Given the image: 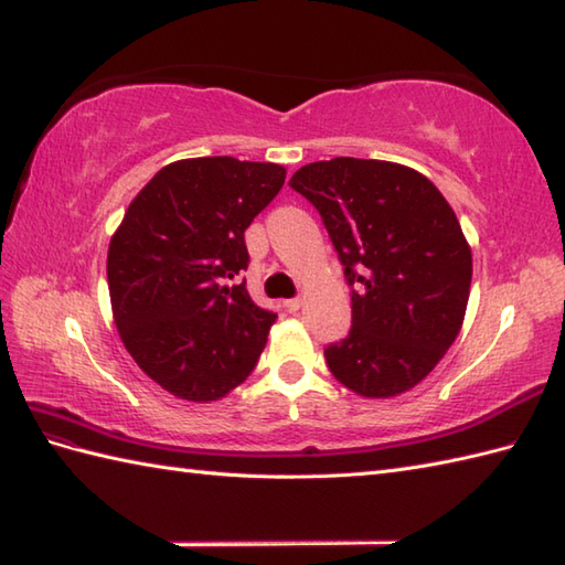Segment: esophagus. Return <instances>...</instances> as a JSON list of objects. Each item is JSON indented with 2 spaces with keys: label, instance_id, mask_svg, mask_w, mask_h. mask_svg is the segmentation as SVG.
<instances>
[{
  "label": "esophagus",
  "instance_id": "1",
  "mask_svg": "<svg viewBox=\"0 0 565 565\" xmlns=\"http://www.w3.org/2000/svg\"><path fill=\"white\" fill-rule=\"evenodd\" d=\"M299 307H302V299H299V297H295V299H285V309H287V311H292V315H295V311H299Z\"/></svg>",
  "mask_w": 565,
  "mask_h": 565
}]
</instances>
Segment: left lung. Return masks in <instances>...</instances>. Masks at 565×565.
I'll return each mask as SVG.
<instances>
[{"label": "left lung", "instance_id": "obj_1", "mask_svg": "<svg viewBox=\"0 0 565 565\" xmlns=\"http://www.w3.org/2000/svg\"><path fill=\"white\" fill-rule=\"evenodd\" d=\"M290 185L319 210L355 287L353 329L323 350L326 365L365 398L408 392L467 315L471 246L455 210L423 173L380 159L315 161Z\"/></svg>", "mask_w": 565, "mask_h": 565}]
</instances>
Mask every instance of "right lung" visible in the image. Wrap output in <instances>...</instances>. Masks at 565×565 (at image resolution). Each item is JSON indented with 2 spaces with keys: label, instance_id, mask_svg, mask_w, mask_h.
Wrapping results in <instances>:
<instances>
[{
  "label": "right lung",
  "instance_id": "right-lung-1",
  "mask_svg": "<svg viewBox=\"0 0 565 565\" xmlns=\"http://www.w3.org/2000/svg\"><path fill=\"white\" fill-rule=\"evenodd\" d=\"M285 167L234 157L167 164L108 246V292L122 345L149 380L195 404L227 396L254 372L275 323L244 285V232L280 193Z\"/></svg>",
  "mask_w": 565,
  "mask_h": 565
}]
</instances>
